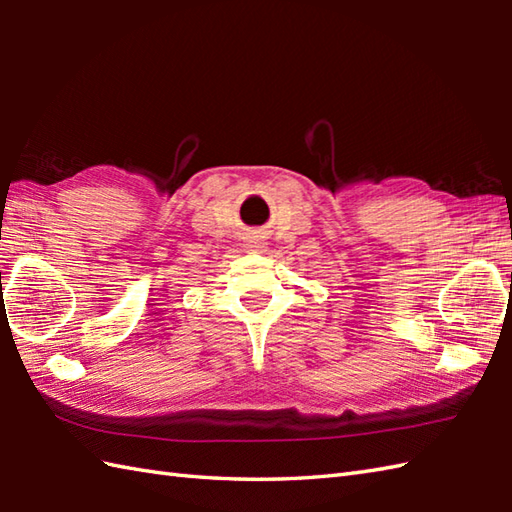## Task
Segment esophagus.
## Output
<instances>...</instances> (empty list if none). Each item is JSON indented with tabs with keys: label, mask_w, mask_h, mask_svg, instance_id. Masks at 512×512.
<instances>
[{
	"label": "esophagus",
	"mask_w": 512,
	"mask_h": 512,
	"mask_svg": "<svg viewBox=\"0 0 512 512\" xmlns=\"http://www.w3.org/2000/svg\"><path fill=\"white\" fill-rule=\"evenodd\" d=\"M250 248H262V246H250Z\"/></svg>",
	"instance_id": "34e87169"
}]
</instances>
